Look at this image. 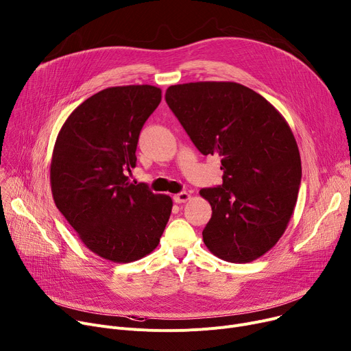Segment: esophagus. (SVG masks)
Instances as JSON below:
<instances>
[{
	"label": "esophagus",
	"mask_w": 351,
	"mask_h": 351,
	"mask_svg": "<svg viewBox=\"0 0 351 351\" xmlns=\"http://www.w3.org/2000/svg\"><path fill=\"white\" fill-rule=\"evenodd\" d=\"M191 199H192V196H191V193H188V192H180V193H178V195L173 196L175 203H184V202H188V200H191Z\"/></svg>",
	"instance_id": "esophagus-1"
}]
</instances>
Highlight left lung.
I'll return each mask as SVG.
<instances>
[{
    "label": "left lung",
    "instance_id": "obj_1",
    "mask_svg": "<svg viewBox=\"0 0 351 351\" xmlns=\"http://www.w3.org/2000/svg\"><path fill=\"white\" fill-rule=\"evenodd\" d=\"M165 99L196 148L221 156L223 184L200 191L213 210L206 247L228 263L260 258L282 237L298 199L302 165L291 127L234 82L175 84Z\"/></svg>",
    "mask_w": 351,
    "mask_h": 351
}]
</instances>
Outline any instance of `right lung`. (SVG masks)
<instances>
[{"mask_svg": "<svg viewBox=\"0 0 351 351\" xmlns=\"http://www.w3.org/2000/svg\"><path fill=\"white\" fill-rule=\"evenodd\" d=\"M162 99L149 84L108 87L84 100L62 125L51 162L56 207L82 243L111 263L152 252L173 202L128 182L139 132Z\"/></svg>", "mask_w": 351, "mask_h": 351, "instance_id": "1", "label": "right lung"}]
</instances>
